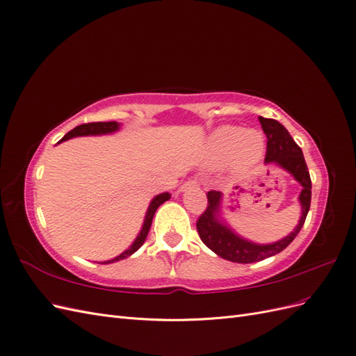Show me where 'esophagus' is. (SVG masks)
<instances>
[{
  "mask_svg": "<svg viewBox=\"0 0 356 356\" xmlns=\"http://www.w3.org/2000/svg\"><path fill=\"white\" fill-rule=\"evenodd\" d=\"M199 184H197V181L196 179H188L187 182H184V184L181 186V191H184V190H188V188H196Z\"/></svg>",
  "mask_w": 356,
  "mask_h": 356,
  "instance_id": "esophagus-1",
  "label": "esophagus"
}]
</instances>
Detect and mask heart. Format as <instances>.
<instances>
[{
  "label": "heart",
  "mask_w": 356,
  "mask_h": 356,
  "mask_svg": "<svg viewBox=\"0 0 356 356\" xmlns=\"http://www.w3.org/2000/svg\"><path fill=\"white\" fill-rule=\"evenodd\" d=\"M211 152L217 160L230 157L236 169H246L255 165L264 154L266 139L260 131H243L238 126H222L211 136Z\"/></svg>",
  "instance_id": "1"
}]
</instances>
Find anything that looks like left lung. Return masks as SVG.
Segmentation results:
<instances>
[{
  "label": "left lung",
  "instance_id": "obj_1",
  "mask_svg": "<svg viewBox=\"0 0 356 356\" xmlns=\"http://www.w3.org/2000/svg\"><path fill=\"white\" fill-rule=\"evenodd\" d=\"M258 120H260L263 131L267 136V152L264 160L266 163H275L279 168L285 169L303 187L298 196L301 204V217L294 232L285 236L284 239L267 245H258L241 238L229 225H225L222 220H220L222 193L215 190L208 191V207L200 215L196 224L200 239L211 251L224 258V260L242 264L261 261L264 258L284 251L296 239V236L303 227L312 199V181L301 148L296 144L293 136L279 122L264 117H258Z\"/></svg>",
  "mask_w": 356,
  "mask_h": 356
}]
</instances>
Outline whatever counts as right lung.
<instances>
[{"instance_id":"obj_1","label":"right lung","mask_w":356,"mask_h":356,"mask_svg":"<svg viewBox=\"0 0 356 356\" xmlns=\"http://www.w3.org/2000/svg\"><path fill=\"white\" fill-rule=\"evenodd\" d=\"M118 129H120V124H118L117 122H96V123H84V124H80L77 127H74L72 131H70L65 136H63L60 141H67V139H71V138H75V136H89V135H106V134H113V132H117ZM170 199V195L169 193H161V195H157L152 203H149V207L147 209V213H145V220H144V224H143V229L141 232H139V234L136 236V239L134 241V243L127 248V250L124 252H122L120 255H117L115 258H113V260H108V261H104L105 264H110V263H115V261H120V260H124V258L131 257L134 252H136L139 248L143 246V243L145 242L147 239V234L149 232V227H152V222H153V217L154 213L157 211V208L160 207L161 203H165L166 200ZM102 263V264H104Z\"/></svg>"}]
</instances>
